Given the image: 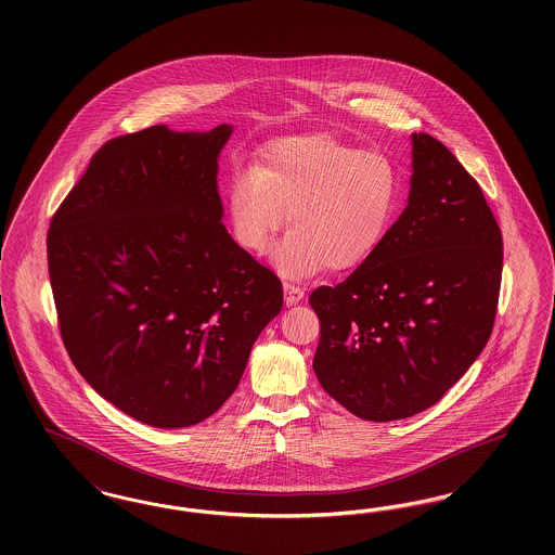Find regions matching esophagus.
Segmentation results:
<instances>
[{
    "mask_svg": "<svg viewBox=\"0 0 555 555\" xmlns=\"http://www.w3.org/2000/svg\"><path fill=\"white\" fill-rule=\"evenodd\" d=\"M299 301V295H297V291H289V297H287V304L289 306H295Z\"/></svg>",
    "mask_w": 555,
    "mask_h": 555,
    "instance_id": "34e87169",
    "label": "esophagus"
}]
</instances>
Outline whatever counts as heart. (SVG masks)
Here are the masks:
<instances>
[{
	"mask_svg": "<svg viewBox=\"0 0 555 555\" xmlns=\"http://www.w3.org/2000/svg\"><path fill=\"white\" fill-rule=\"evenodd\" d=\"M331 224H335V237L347 249L364 251L374 238V224L369 216L356 210H345L341 202H328L326 197H320L312 210L304 211L297 233L310 241L317 238L320 243L326 237Z\"/></svg>",
	"mask_w": 555,
	"mask_h": 555,
	"instance_id": "heart-1",
	"label": "heart"
}]
</instances>
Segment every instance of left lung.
Segmentation results:
<instances>
[{"label":"left lung","instance_id":"left-lung-1","mask_svg":"<svg viewBox=\"0 0 555 555\" xmlns=\"http://www.w3.org/2000/svg\"><path fill=\"white\" fill-rule=\"evenodd\" d=\"M231 137L156 125L107 141L55 211L50 281L80 376L139 423L183 428L233 396L283 306L272 270L222 224Z\"/></svg>","mask_w":555,"mask_h":555}]
</instances>
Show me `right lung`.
Wrapping results in <instances>:
<instances>
[{
    "label": "right lung",
    "mask_w": 555,
    "mask_h": 555,
    "mask_svg": "<svg viewBox=\"0 0 555 555\" xmlns=\"http://www.w3.org/2000/svg\"><path fill=\"white\" fill-rule=\"evenodd\" d=\"M502 266L480 186L441 141L414 132L405 210L344 283L310 295L324 391L374 423L437 403L489 341Z\"/></svg>",
    "instance_id": "right-lung-1"
}]
</instances>
